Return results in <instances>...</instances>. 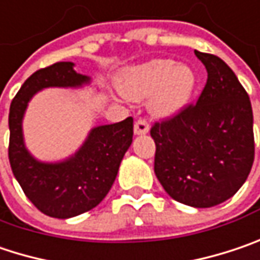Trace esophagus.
Masks as SVG:
<instances>
[{
  "instance_id": "esophagus-1",
  "label": "esophagus",
  "mask_w": 260,
  "mask_h": 260,
  "mask_svg": "<svg viewBox=\"0 0 260 260\" xmlns=\"http://www.w3.org/2000/svg\"><path fill=\"white\" fill-rule=\"evenodd\" d=\"M150 131V125L145 119H138L134 125V132L135 135H145Z\"/></svg>"
}]
</instances>
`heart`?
<instances>
[{
    "instance_id": "heart-1",
    "label": "heart",
    "mask_w": 260,
    "mask_h": 260,
    "mask_svg": "<svg viewBox=\"0 0 260 260\" xmlns=\"http://www.w3.org/2000/svg\"><path fill=\"white\" fill-rule=\"evenodd\" d=\"M197 85L196 72L188 64L171 58H153L132 66L119 76L117 88L125 99L143 101L150 97V110L159 117H171L184 110Z\"/></svg>"
}]
</instances>
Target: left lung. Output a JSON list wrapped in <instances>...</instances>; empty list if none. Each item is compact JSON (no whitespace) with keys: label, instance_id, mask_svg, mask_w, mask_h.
<instances>
[{"label":"left lung","instance_id":"obj_1","mask_svg":"<svg viewBox=\"0 0 260 260\" xmlns=\"http://www.w3.org/2000/svg\"><path fill=\"white\" fill-rule=\"evenodd\" d=\"M207 70L196 104L150 131L156 143L154 174L179 203L212 207L246 182L254 159L252 104L230 66L194 51Z\"/></svg>","mask_w":260,"mask_h":260}]
</instances>
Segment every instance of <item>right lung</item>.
Listing matches in <instances>:
<instances>
[{
  "instance_id": "obj_1",
  "label": "right lung",
  "mask_w": 260,
  "mask_h": 260,
  "mask_svg": "<svg viewBox=\"0 0 260 260\" xmlns=\"http://www.w3.org/2000/svg\"><path fill=\"white\" fill-rule=\"evenodd\" d=\"M73 66L72 61H58L37 70L13 99L8 115L11 171L35 207L58 219L88 212L107 196L134 135V119L126 117L92 128L81 148L64 160L41 161L29 153L22 126L29 101L44 88H81L89 84L91 78L78 73Z\"/></svg>"
}]
</instances>
